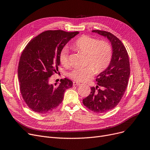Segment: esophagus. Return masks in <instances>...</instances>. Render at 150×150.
Masks as SVG:
<instances>
[{"instance_id": "1", "label": "esophagus", "mask_w": 150, "mask_h": 150, "mask_svg": "<svg viewBox=\"0 0 150 150\" xmlns=\"http://www.w3.org/2000/svg\"><path fill=\"white\" fill-rule=\"evenodd\" d=\"M81 84L80 83H78V82H76V81H74L73 82V85L74 86H79V85H80Z\"/></svg>"}]
</instances>
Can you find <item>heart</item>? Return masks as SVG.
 <instances>
[{"mask_svg": "<svg viewBox=\"0 0 150 150\" xmlns=\"http://www.w3.org/2000/svg\"><path fill=\"white\" fill-rule=\"evenodd\" d=\"M76 50L87 54L85 67H75L68 73V76L76 81L83 82L88 80L95 74L103 72L111 63L112 50L111 45L106 41H99L98 39L88 35L78 38L73 44ZM59 61L64 67L69 66V51L62 49L59 53Z\"/></svg>", "mask_w": 150, "mask_h": 150, "instance_id": "heart-1", "label": "heart"}]
</instances>
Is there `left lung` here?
Masks as SVG:
<instances>
[{"instance_id": "obj_1", "label": "left lung", "mask_w": 150, "mask_h": 150, "mask_svg": "<svg viewBox=\"0 0 150 150\" xmlns=\"http://www.w3.org/2000/svg\"><path fill=\"white\" fill-rule=\"evenodd\" d=\"M92 32L107 37L112 47V57L109 66L97 76L98 86L91 88V93L83 100V105L91 111L104 113L114 108L122 98L130 75L128 54L120 39L106 31Z\"/></svg>"}]
</instances>
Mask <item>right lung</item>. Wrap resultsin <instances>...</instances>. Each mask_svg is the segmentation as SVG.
<instances>
[{"mask_svg":"<svg viewBox=\"0 0 150 150\" xmlns=\"http://www.w3.org/2000/svg\"><path fill=\"white\" fill-rule=\"evenodd\" d=\"M78 31L47 30L27 44L21 55L18 75L22 97L29 108L40 114L51 112L61 103L73 82L61 79L58 84L50 78L58 70L59 53Z\"/></svg>","mask_w":150,"mask_h":150,"instance_id":"1","label":"right lung"}]
</instances>
